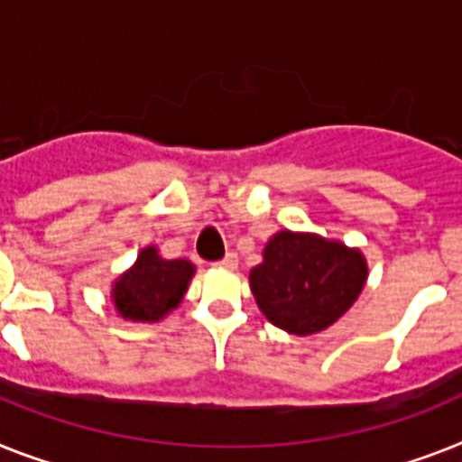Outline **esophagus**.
<instances>
[{
    "instance_id": "1",
    "label": "esophagus",
    "mask_w": 462,
    "mask_h": 462,
    "mask_svg": "<svg viewBox=\"0 0 462 462\" xmlns=\"http://www.w3.org/2000/svg\"><path fill=\"white\" fill-rule=\"evenodd\" d=\"M238 264V254L236 253H226L219 262H215V266H222V269H236Z\"/></svg>"
}]
</instances>
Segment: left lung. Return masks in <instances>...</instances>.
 <instances>
[{
  "mask_svg": "<svg viewBox=\"0 0 462 462\" xmlns=\"http://www.w3.org/2000/svg\"><path fill=\"white\" fill-rule=\"evenodd\" d=\"M359 250L309 234L281 231L269 240L264 262L250 272L262 314L292 335L333 326L356 302L365 283Z\"/></svg>",
  "mask_w": 462,
  "mask_h": 462,
  "instance_id": "obj_1",
  "label": "left lung"
}]
</instances>
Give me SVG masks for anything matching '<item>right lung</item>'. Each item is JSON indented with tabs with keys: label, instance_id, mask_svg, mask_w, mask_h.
Wrapping results in <instances>:
<instances>
[{
	"label": "right lung",
	"instance_id": "1",
	"mask_svg": "<svg viewBox=\"0 0 462 462\" xmlns=\"http://www.w3.org/2000/svg\"><path fill=\"white\" fill-rule=\"evenodd\" d=\"M193 264L186 259H162L153 245L141 250L132 272L116 283V307L132 321H158L184 297Z\"/></svg>",
	"mask_w": 462,
	"mask_h": 462
}]
</instances>
